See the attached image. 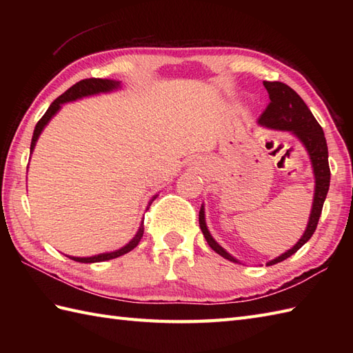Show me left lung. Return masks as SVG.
<instances>
[{
    "label": "left lung",
    "instance_id": "8db88e82",
    "mask_svg": "<svg viewBox=\"0 0 353 353\" xmlns=\"http://www.w3.org/2000/svg\"><path fill=\"white\" fill-rule=\"evenodd\" d=\"M264 86L268 92L270 103L267 109L262 112V115L258 118V124L262 127H267V129L290 132L291 134H294V137L302 142L306 153L310 156L314 181H316V185H314V199L310 220L308 224H306L303 235L290 250L282 253L281 256L267 262V265H274L277 262H282L290 258L291 254H294L305 243L310 241V238L312 236L314 232H316L326 194L329 191L331 170H329L327 144L323 129H321L317 119L314 118L308 106H306L305 101L301 99V95H299L294 89H291L288 85L282 83V81H264ZM199 223L208 244L211 245V249L215 253H219L224 259L241 264V262L232 256L226 249H223V247L212 238L211 232H209L206 226L203 205H201L199 212Z\"/></svg>",
    "mask_w": 353,
    "mask_h": 353
}]
</instances>
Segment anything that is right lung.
I'll return each mask as SVG.
<instances>
[{"mask_svg":"<svg viewBox=\"0 0 353 353\" xmlns=\"http://www.w3.org/2000/svg\"><path fill=\"white\" fill-rule=\"evenodd\" d=\"M121 88V81L118 80H109V79H85V80H80L79 83H76L74 86H71L68 91L63 92L59 99H56L50 104L48 110L45 112L43 117L37 121L36 127H34V132H33V138H32V145H30V154L33 153V150L36 147V142L39 139L42 130L45 129V125H47L51 118L54 117L59 110L62 109V104L65 103H70V101H76L80 99H85V97H91V95H99V94H106V92H112V91H117V89ZM157 197L156 196L152 197V200L148 201V206L153 203V200ZM147 206V208H148ZM142 235H144V221H141V226L137 232V235H134L129 243L125 245H123L121 249L114 250V252H106V253H100V254H94V256H68L72 261H77V262H83V264H91V262H103V261H109V259H115L118 256H123V254L129 253L130 250H133L134 247L138 245V243L141 241Z\"/></svg>","mask_w":353,"mask_h":353,"instance_id":"obj_1","label":"right lung"}]
</instances>
